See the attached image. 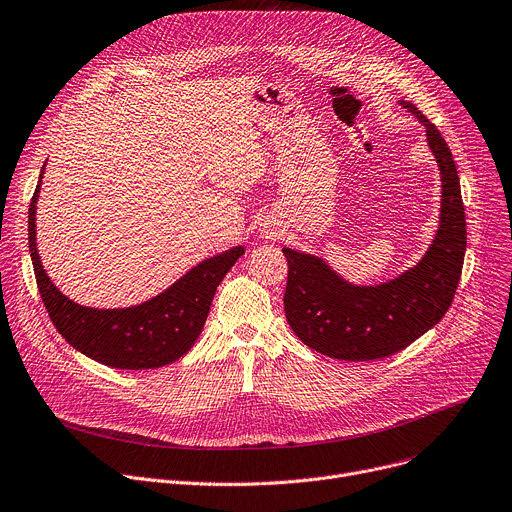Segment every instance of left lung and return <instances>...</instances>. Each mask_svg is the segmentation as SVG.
I'll list each match as a JSON object with an SVG mask.
<instances>
[{
    "label": "left lung",
    "instance_id": "left-lung-1",
    "mask_svg": "<svg viewBox=\"0 0 512 512\" xmlns=\"http://www.w3.org/2000/svg\"><path fill=\"white\" fill-rule=\"evenodd\" d=\"M400 104L426 129L441 172L439 229L424 256L385 283L355 285L324 258L283 248L287 322L303 344L332 359L375 361L400 352L443 320L461 277L467 231L451 149L414 104Z\"/></svg>",
    "mask_w": 512,
    "mask_h": 512
}]
</instances>
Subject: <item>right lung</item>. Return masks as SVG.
Masks as SVG:
<instances>
[{
	"label": "right lung",
	"mask_w": 512,
	"mask_h": 512,
	"mask_svg": "<svg viewBox=\"0 0 512 512\" xmlns=\"http://www.w3.org/2000/svg\"><path fill=\"white\" fill-rule=\"evenodd\" d=\"M45 166L28 209V250L38 293L57 332L82 355L112 369H157L178 361L201 336L219 283L244 256V246L211 256L172 283L166 291L143 303L98 309L63 295L38 256L36 203Z\"/></svg>",
	"instance_id": "1"
}]
</instances>
